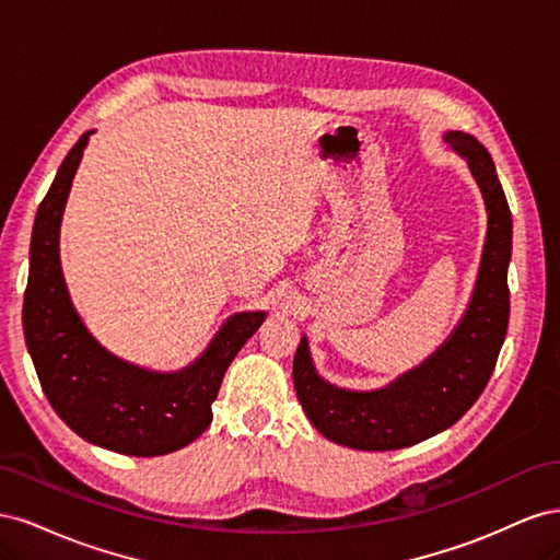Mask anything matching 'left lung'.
<instances>
[{
	"mask_svg": "<svg viewBox=\"0 0 560 560\" xmlns=\"http://www.w3.org/2000/svg\"><path fill=\"white\" fill-rule=\"evenodd\" d=\"M444 140L467 159L488 212L477 284L453 334L420 366L371 393L336 387L317 376L306 336L294 354V387L303 411L317 432L348 448H406L451 428L481 397L504 343L510 322L506 268L512 259V212L486 147L460 130L446 132Z\"/></svg>",
	"mask_w": 560,
	"mask_h": 560,
	"instance_id": "8db88e82",
	"label": "left lung"
}]
</instances>
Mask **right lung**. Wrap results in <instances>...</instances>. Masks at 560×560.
<instances>
[{"label": "right lung", "mask_w": 560, "mask_h": 560, "mask_svg": "<svg viewBox=\"0 0 560 560\" xmlns=\"http://www.w3.org/2000/svg\"><path fill=\"white\" fill-rule=\"evenodd\" d=\"M91 135L83 132L65 156L37 210L23 301L25 343L65 425L103 448L154 457L184 448L208 430L226 369L266 313L226 319L208 350L175 374L128 364L95 341L67 294L58 247L65 202Z\"/></svg>", "instance_id": "obj_1"}]
</instances>
